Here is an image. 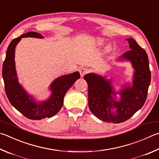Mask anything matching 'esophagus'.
<instances>
[{"label":"esophagus","instance_id":"34e87169","mask_svg":"<svg viewBox=\"0 0 159 159\" xmlns=\"http://www.w3.org/2000/svg\"><path fill=\"white\" fill-rule=\"evenodd\" d=\"M79 71H80V76L83 77V76H84V75H85L86 74L88 73V72L89 71V70H88V68H86V67H83V68L80 69Z\"/></svg>","mask_w":159,"mask_h":159}]
</instances>
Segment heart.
Wrapping results in <instances>:
<instances>
[{"label": "heart", "mask_w": 159, "mask_h": 159, "mask_svg": "<svg viewBox=\"0 0 159 159\" xmlns=\"http://www.w3.org/2000/svg\"><path fill=\"white\" fill-rule=\"evenodd\" d=\"M103 43H104V39H103L100 38V39H98L97 40V44L98 45H102Z\"/></svg>", "instance_id": "obj_1"}]
</instances>
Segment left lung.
<instances>
[{
    "label": "left lung",
    "instance_id": "obj_1",
    "mask_svg": "<svg viewBox=\"0 0 159 159\" xmlns=\"http://www.w3.org/2000/svg\"><path fill=\"white\" fill-rule=\"evenodd\" d=\"M126 40L131 50L124 53L120 59L131 62L135 71L131 87L125 85L119 92L120 101L115 99L117 92L113 90L111 80L93 73L84 76L88 86L89 108L103 122L115 124L125 122L143 107L147 99L151 82L148 54L133 38ZM112 108L116 111L112 112Z\"/></svg>",
    "mask_w": 159,
    "mask_h": 159
}]
</instances>
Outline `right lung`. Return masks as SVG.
<instances>
[{"mask_svg": "<svg viewBox=\"0 0 159 159\" xmlns=\"http://www.w3.org/2000/svg\"><path fill=\"white\" fill-rule=\"evenodd\" d=\"M28 37L44 38L38 33L28 32L14 39L7 47L6 56L2 65V75L5 93L11 104L28 119L39 120L46 117H53L59 112L63 105V99L66 92L79 79L80 74L79 71H76L57 78L50 85V89L52 91L51 97L47 100L37 103L19 83L14 62L16 44L23 37Z\"/></svg>", "mask_w": 159, "mask_h": 159, "instance_id": "right-lung-1", "label": "right lung"}]
</instances>
